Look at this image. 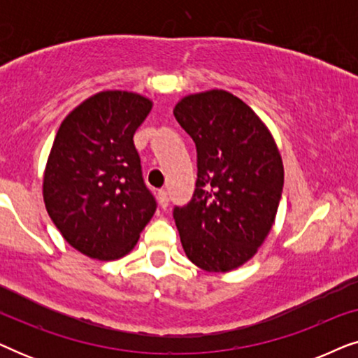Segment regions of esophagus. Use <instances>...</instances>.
I'll list each match as a JSON object with an SVG mask.
<instances>
[{"label":"esophagus","instance_id":"34e87169","mask_svg":"<svg viewBox=\"0 0 358 358\" xmlns=\"http://www.w3.org/2000/svg\"><path fill=\"white\" fill-rule=\"evenodd\" d=\"M158 202H159V205H161V207H163V208L168 207L169 200H168V194H166L164 189H159V190H158Z\"/></svg>","mask_w":358,"mask_h":358}]
</instances>
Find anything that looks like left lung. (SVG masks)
Wrapping results in <instances>:
<instances>
[{
	"instance_id": "left-lung-1",
	"label": "left lung",
	"mask_w": 358,
	"mask_h": 358,
	"mask_svg": "<svg viewBox=\"0 0 358 358\" xmlns=\"http://www.w3.org/2000/svg\"><path fill=\"white\" fill-rule=\"evenodd\" d=\"M197 146V184L174 208L185 256L207 272H231L256 256L275 223L283 163L261 117L231 92L184 96L174 107Z\"/></svg>"
}]
</instances>
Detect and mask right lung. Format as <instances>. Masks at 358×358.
<instances>
[{
  "label": "right lung",
  "instance_id": "obj_1",
  "mask_svg": "<svg viewBox=\"0 0 358 358\" xmlns=\"http://www.w3.org/2000/svg\"><path fill=\"white\" fill-rule=\"evenodd\" d=\"M151 109L153 101L138 92L101 91L57 131L43 171V203L63 239L87 257H124L155 215L134 145Z\"/></svg>",
  "mask_w": 358,
  "mask_h": 358
}]
</instances>
